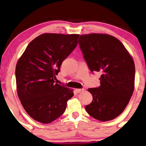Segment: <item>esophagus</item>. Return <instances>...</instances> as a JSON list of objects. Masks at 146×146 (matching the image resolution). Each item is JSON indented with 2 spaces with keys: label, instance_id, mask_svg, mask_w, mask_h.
<instances>
[{
  "label": "esophagus",
  "instance_id": "1",
  "mask_svg": "<svg viewBox=\"0 0 146 146\" xmlns=\"http://www.w3.org/2000/svg\"><path fill=\"white\" fill-rule=\"evenodd\" d=\"M83 91H84L83 89H76V91L77 93H81Z\"/></svg>",
  "mask_w": 146,
  "mask_h": 146
}]
</instances>
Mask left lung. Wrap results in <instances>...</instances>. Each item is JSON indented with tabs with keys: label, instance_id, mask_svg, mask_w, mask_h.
<instances>
[{
	"label": "left lung",
	"instance_id": "1",
	"mask_svg": "<svg viewBox=\"0 0 146 146\" xmlns=\"http://www.w3.org/2000/svg\"><path fill=\"white\" fill-rule=\"evenodd\" d=\"M78 44L92 72L102 73L101 85L90 88L93 101L85 106L90 116L109 121L127 107L135 88V64L120 41L106 34L80 35Z\"/></svg>",
	"mask_w": 146,
	"mask_h": 146
}]
</instances>
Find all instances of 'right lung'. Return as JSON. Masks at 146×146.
Instances as JSON below:
<instances>
[{"mask_svg":"<svg viewBox=\"0 0 146 146\" xmlns=\"http://www.w3.org/2000/svg\"><path fill=\"white\" fill-rule=\"evenodd\" d=\"M79 35L44 33L29 43L15 68L17 95L25 110L39 123L62 116L73 89L55 83L63 61L76 48Z\"/></svg>","mask_w":146,"mask_h":146,"instance_id":"right-lung-1","label":"right lung"}]
</instances>
